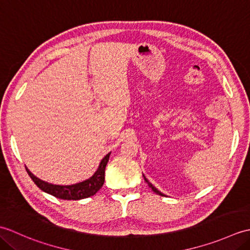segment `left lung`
<instances>
[{"instance_id":"1","label":"left lung","mask_w":250,"mask_h":250,"mask_svg":"<svg viewBox=\"0 0 250 250\" xmlns=\"http://www.w3.org/2000/svg\"><path fill=\"white\" fill-rule=\"evenodd\" d=\"M143 176H144V175H143ZM144 179H145V182H146V183L148 184V186H149V187H150V188H151V189H152L153 191H155V192H156V193H158V194H160V195L164 196V194H163V193H161V192H160V191H159V190H158V189H157L156 187H153V186H152V185H151V184H150L149 182H148V179H147V178H146L145 176H144Z\"/></svg>"}]
</instances>
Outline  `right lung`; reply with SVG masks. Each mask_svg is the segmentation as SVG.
Listing matches in <instances>:
<instances>
[{
  "label": "right lung",
  "mask_w": 250,
  "mask_h": 250,
  "mask_svg": "<svg viewBox=\"0 0 250 250\" xmlns=\"http://www.w3.org/2000/svg\"><path fill=\"white\" fill-rule=\"evenodd\" d=\"M109 155L110 152L107 153V155L102 159V161H101L99 166V168L97 169V172L93 174L92 177L84 180V182L78 183L75 185H71V186H59V185L48 184L44 182V180L34 176V175L32 174L26 167L25 169L26 172H28L31 179L34 182V184L41 190H43L44 192L49 193L51 195L56 196V198L62 199V200H82V199H86V198H89V196L94 195L101 188H102L105 180V167H106V164L108 162Z\"/></svg>",
  "instance_id": "add662e5"
}]
</instances>
